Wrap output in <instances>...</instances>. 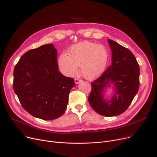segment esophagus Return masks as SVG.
I'll use <instances>...</instances> for the list:
<instances>
[{
  "label": "esophagus",
  "instance_id": "34e87169",
  "mask_svg": "<svg viewBox=\"0 0 157 157\" xmlns=\"http://www.w3.org/2000/svg\"><path fill=\"white\" fill-rule=\"evenodd\" d=\"M80 82H81V80L78 79V78H75V84H78V83H80Z\"/></svg>",
  "mask_w": 157,
  "mask_h": 157
}]
</instances>
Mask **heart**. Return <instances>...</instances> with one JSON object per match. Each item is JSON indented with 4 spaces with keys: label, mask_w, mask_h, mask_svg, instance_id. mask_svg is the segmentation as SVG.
<instances>
[{
    "label": "heart",
    "mask_w": 157,
    "mask_h": 157,
    "mask_svg": "<svg viewBox=\"0 0 157 157\" xmlns=\"http://www.w3.org/2000/svg\"><path fill=\"white\" fill-rule=\"evenodd\" d=\"M108 59V51L104 45L91 42H82L72 45L68 56L61 54L59 58V67L63 74L72 77L80 71L84 78L91 80L101 74Z\"/></svg>",
    "instance_id": "heart-1"
}]
</instances>
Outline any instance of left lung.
Here are the masks:
<instances>
[{"label":"left lung","instance_id":"8db88e82","mask_svg":"<svg viewBox=\"0 0 157 157\" xmlns=\"http://www.w3.org/2000/svg\"><path fill=\"white\" fill-rule=\"evenodd\" d=\"M112 52V63L98 78L92 82L88 98L98 113L105 117L123 113L129 106L140 87V67L132 52L117 42L108 40ZM113 85L115 93L111 100L104 98V90Z\"/></svg>","mask_w":157,"mask_h":157}]
</instances>
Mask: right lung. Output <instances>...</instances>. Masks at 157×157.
<instances>
[{
    "label": "right lung",
    "mask_w": 157,
    "mask_h": 157,
    "mask_svg": "<svg viewBox=\"0 0 157 157\" xmlns=\"http://www.w3.org/2000/svg\"><path fill=\"white\" fill-rule=\"evenodd\" d=\"M57 50L48 44L25 52L14 69L13 89L22 107L44 121L65 112L74 79L58 71Z\"/></svg>",
    "instance_id": "add662e5"
}]
</instances>
